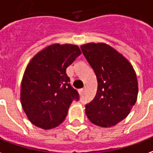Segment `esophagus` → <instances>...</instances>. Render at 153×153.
<instances>
[{"label":"esophagus","instance_id":"34e87169","mask_svg":"<svg viewBox=\"0 0 153 153\" xmlns=\"http://www.w3.org/2000/svg\"><path fill=\"white\" fill-rule=\"evenodd\" d=\"M85 89H86V86H84V87L82 88V89H81V90H79V93L81 94H83V92H84Z\"/></svg>","mask_w":153,"mask_h":153}]
</instances>
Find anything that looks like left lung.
<instances>
[{"instance_id": "1", "label": "left lung", "mask_w": 153, "mask_h": 153, "mask_svg": "<svg viewBox=\"0 0 153 153\" xmlns=\"http://www.w3.org/2000/svg\"><path fill=\"white\" fill-rule=\"evenodd\" d=\"M82 53L94 71L96 95L85 105L88 119L101 127H111L126 117L135 104L139 85L133 66L106 43L81 45Z\"/></svg>"}]
</instances>
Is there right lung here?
I'll list each match as a JSON object with an SVG mask.
<instances>
[{
    "mask_svg": "<svg viewBox=\"0 0 153 153\" xmlns=\"http://www.w3.org/2000/svg\"><path fill=\"white\" fill-rule=\"evenodd\" d=\"M81 53L76 45L55 43L42 49L30 60L21 82L20 100L34 126L43 130L59 126L73 100H78L66 69Z\"/></svg>",
    "mask_w": 153,
    "mask_h": 153,
    "instance_id": "right-lung-1",
    "label": "right lung"
}]
</instances>
